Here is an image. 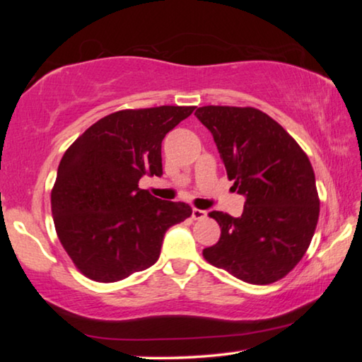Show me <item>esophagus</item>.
<instances>
[{
  "label": "esophagus",
  "instance_id": "1",
  "mask_svg": "<svg viewBox=\"0 0 362 362\" xmlns=\"http://www.w3.org/2000/svg\"><path fill=\"white\" fill-rule=\"evenodd\" d=\"M192 217L194 218V220H203L204 217H206V211H201V209H193V212H192Z\"/></svg>",
  "mask_w": 362,
  "mask_h": 362
}]
</instances>
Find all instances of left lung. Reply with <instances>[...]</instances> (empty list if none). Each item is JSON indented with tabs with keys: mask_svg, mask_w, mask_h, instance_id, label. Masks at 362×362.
<instances>
[{
	"mask_svg": "<svg viewBox=\"0 0 362 362\" xmlns=\"http://www.w3.org/2000/svg\"><path fill=\"white\" fill-rule=\"evenodd\" d=\"M211 131L233 189L246 196L241 217L209 212L222 228L203 250L211 265L250 284H272L296 268L320 218L315 170L279 122L254 107L194 112Z\"/></svg>",
	"mask_w": 362,
	"mask_h": 362,
	"instance_id": "1",
	"label": "left lung"
}]
</instances>
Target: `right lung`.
Returning a JSON list of instances; mask_svg holds the SVG:
<instances>
[{
    "label": "right lung",
    "instance_id": "right-lung-1",
    "mask_svg": "<svg viewBox=\"0 0 362 362\" xmlns=\"http://www.w3.org/2000/svg\"><path fill=\"white\" fill-rule=\"evenodd\" d=\"M194 108L119 110L65 151L51 209L65 252L86 278L116 283L151 267L166 231L192 216L188 204L158 199L139 180L163 174V139Z\"/></svg>",
    "mask_w": 362,
    "mask_h": 362
}]
</instances>
